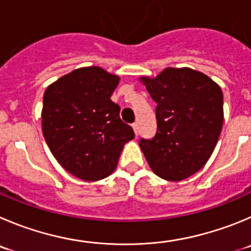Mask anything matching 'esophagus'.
Listing matches in <instances>:
<instances>
[{"label":"esophagus","mask_w":251,"mask_h":251,"mask_svg":"<svg viewBox=\"0 0 251 251\" xmlns=\"http://www.w3.org/2000/svg\"><path fill=\"white\" fill-rule=\"evenodd\" d=\"M132 128H133V131H135V135H136V136H139V132H140L139 124H137V123L132 124Z\"/></svg>","instance_id":"esophagus-1"}]
</instances>
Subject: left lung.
I'll list each match as a JSON object with an SVG mask.
<instances>
[{"instance_id":"left-lung-1","label":"left lung","mask_w":251,"mask_h":251,"mask_svg":"<svg viewBox=\"0 0 251 251\" xmlns=\"http://www.w3.org/2000/svg\"><path fill=\"white\" fill-rule=\"evenodd\" d=\"M156 106L157 131L139 145L150 167L167 181H182L209 160L223 126V93L205 74L167 68L141 78Z\"/></svg>"}]
</instances>
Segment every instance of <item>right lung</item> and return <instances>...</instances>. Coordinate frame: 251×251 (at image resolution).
I'll return each mask as SVG.
<instances>
[{
	"label": "right lung",
	"instance_id": "right-lung-1",
	"mask_svg": "<svg viewBox=\"0 0 251 251\" xmlns=\"http://www.w3.org/2000/svg\"><path fill=\"white\" fill-rule=\"evenodd\" d=\"M119 76L99 67L73 70L47 88L42 130L63 168L83 181H99L118 166L124 145L135 137L110 97Z\"/></svg>",
	"mask_w": 251,
	"mask_h": 251
}]
</instances>
